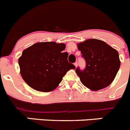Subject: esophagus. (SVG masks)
I'll use <instances>...</instances> for the list:
<instances>
[{
    "label": "esophagus",
    "mask_w": 130,
    "mask_h": 130,
    "mask_svg": "<svg viewBox=\"0 0 130 130\" xmlns=\"http://www.w3.org/2000/svg\"><path fill=\"white\" fill-rule=\"evenodd\" d=\"M74 65H75V67H77V62L74 63Z\"/></svg>",
    "instance_id": "34e87169"
}]
</instances>
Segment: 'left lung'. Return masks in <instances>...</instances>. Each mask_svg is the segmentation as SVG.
<instances>
[{"label": "left lung", "mask_w": 130, "mask_h": 130, "mask_svg": "<svg viewBox=\"0 0 130 130\" xmlns=\"http://www.w3.org/2000/svg\"><path fill=\"white\" fill-rule=\"evenodd\" d=\"M77 45L86 61L84 71H80L79 68L76 69L83 85L93 91L110 85L121 65L117 51L98 39L87 40Z\"/></svg>", "instance_id": "8db88e82"}]
</instances>
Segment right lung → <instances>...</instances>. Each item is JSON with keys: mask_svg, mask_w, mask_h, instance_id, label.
<instances>
[{"mask_svg": "<svg viewBox=\"0 0 130 130\" xmlns=\"http://www.w3.org/2000/svg\"><path fill=\"white\" fill-rule=\"evenodd\" d=\"M65 43L38 42L23 51L19 58L20 74L30 87L47 92L58 87L67 71L76 67L63 53Z\"/></svg>", "mask_w": 130, "mask_h": 130, "instance_id": "obj_1", "label": "right lung"}]
</instances>
